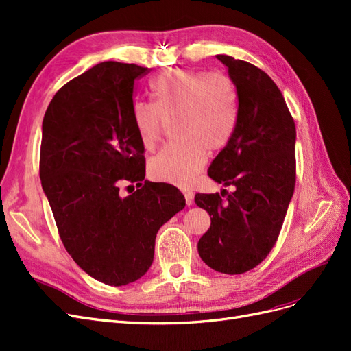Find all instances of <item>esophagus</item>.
Returning a JSON list of instances; mask_svg holds the SVG:
<instances>
[{
    "label": "esophagus",
    "mask_w": 351,
    "mask_h": 351,
    "mask_svg": "<svg viewBox=\"0 0 351 351\" xmlns=\"http://www.w3.org/2000/svg\"><path fill=\"white\" fill-rule=\"evenodd\" d=\"M183 195H184V199H186V204L192 205L193 204V193L189 192V190H184Z\"/></svg>",
    "instance_id": "34e87169"
}]
</instances>
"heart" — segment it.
I'll return each mask as SVG.
<instances>
[{
  "instance_id": "obj_1",
  "label": "heart",
  "mask_w": 351,
  "mask_h": 351,
  "mask_svg": "<svg viewBox=\"0 0 351 351\" xmlns=\"http://www.w3.org/2000/svg\"><path fill=\"white\" fill-rule=\"evenodd\" d=\"M154 101L137 99L132 119L145 149H154L167 120H174L176 142L149 162V174L162 182L190 186L208 161L231 141L239 121V90L224 73L192 69L164 70L149 83Z\"/></svg>"
}]
</instances>
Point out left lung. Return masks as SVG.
Instances as JSON below:
<instances>
[{"label": "left lung", "instance_id": "8db88e82", "mask_svg": "<svg viewBox=\"0 0 351 351\" xmlns=\"http://www.w3.org/2000/svg\"><path fill=\"white\" fill-rule=\"evenodd\" d=\"M217 58L237 86L239 121L208 176L236 190L195 196L210 217L197 250L212 269L236 275L259 265L280 236L295 184V125L267 73L230 56Z\"/></svg>", "mask_w": 351, "mask_h": 351}]
</instances>
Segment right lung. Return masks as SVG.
Segmentation results:
<instances>
[{
  "label": "right lung",
  "instance_id": "1",
  "mask_svg": "<svg viewBox=\"0 0 351 351\" xmlns=\"http://www.w3.org/2000/svg\"><path fill=\"white\" fill-rule=\"evenodd\" d=\"M149 71L99 62L56 93L42 121L39 177L61 241L84 272L115 287L143 277L158 230L186 206L177 187L143 183L132 105L134 80ZM121 181L136 192L123 197Z\"/></svg>",
  "mask_w": 351,
  "mask_h": 351
}]
</instances>
